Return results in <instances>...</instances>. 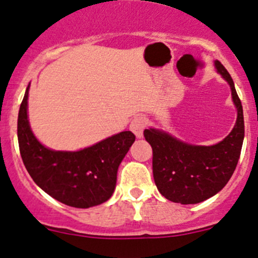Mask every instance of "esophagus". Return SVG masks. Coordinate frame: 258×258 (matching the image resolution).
<instances>
[{
	"instance_id": "34e87169",
	"label": "esophagus",
	"mask_w": 258,
	"mask_h": 258,
	"mask_svg": "<svg viewBox=\"0 0 258 258\" xmlns=\"http://www.w3.org/2000/svg\"><path fill=\"white\" fill-rule=\"evenodd\" d=\"M147 127V119L143 116V115H138L135 119L132 120L131 125H130V128L131 131L135 133L136 137L142 138L143 137V131Z\"/></svg>"
}]
</instances>
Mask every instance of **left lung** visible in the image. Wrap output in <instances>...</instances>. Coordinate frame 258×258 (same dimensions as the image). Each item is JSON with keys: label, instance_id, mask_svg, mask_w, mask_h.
<instances>
[{"label": "left lung", "instance_id": "1", "mask_svg": "<svg viewBox=\"0 0 258 258\" xmlns=\"http://www.w3.org/2000/svg\"><path fill=\"white\" fill-rule=\"evenodd\" d=\"M215 67L232 90L238 117L232 132L211 147L191 146L155 128L144 130L153 149V174L159 191L167 200L183 205L198 204L223 189L234 173L244 141L242 105L233 79L221 61Z\"/></svg>", "mask_w": 258, "mask_h": 258}]
</instances>
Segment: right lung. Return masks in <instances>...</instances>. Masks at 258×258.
<instances>
[{
	"mask_svg": "<svg viewBox=\"0 0 258 258\" xmlns=\"http://www.w3.org/2000/svg\"><path fill=\"white\" fill-rule=\"evenodd\" d=\"M29 87L18 115V142L31 178L47 194L68 206L87 209L105 203L114 193L117 168L136 136L123 131L79 152L48 149L37 141L29 125Z\"/></svg>",
	"mask_w": 258,
	"mask_h": 258,
	"instance_id": "1",
	"label": "right lung"
}]
</instances>
